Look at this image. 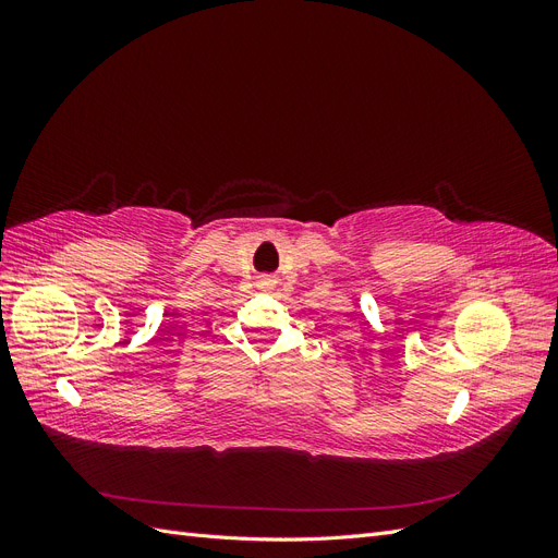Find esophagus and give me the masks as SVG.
Wrapping results in <instances>:
<instances>
[{
    "label": "esophagus",
    "instance_id": "obj_1",
    "mask_svg": "<svg viewBox=\"0 0 558 558\" xmlns=\"http://www.w3.org/2000/svg\"><path fill=\"white\" fill-rule=\"evenodd\" d=\"M272 286H275V279H269V277L260 279V289H272Z\"/></svg>",
    "mask_w": 558,
    "mask_h": 558
}]
</instances>
